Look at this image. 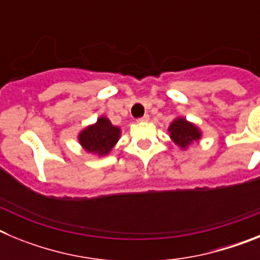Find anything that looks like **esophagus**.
<instances>
[{"label":"esophagus","instance_id":"1","mask_svg":"<svg viewBox=\"0 0 260 260\" xmlns=\"http://www.w3.org/2000/svg\"><path fill=\"white\" fill-rule=\"evenodd\" d=\"M138 121H139V122H147V121H150V116H148V114H144L143 117L138 118Z\"/></svg>","mask_w":260,"mask_h":260}]
</instances>
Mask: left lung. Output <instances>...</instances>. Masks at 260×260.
<instances>
[{"label": "left lung", "mask_w": 260, "mask_h": 260, "mask_svg": "<svg viewBox=\"0 0 260 260\" xmlns=\"http://www.w3.org/2000/svg\"><path fill=\"white\" fill-rule=\"evenodd\" d=\"M168 132L174 144L180 147L181 150H186L190 144L198 142L202 138L201 128L183 117L174 118L168 127Z\"/></svg>", "instance_id": "8db88e82"}]
</instances>
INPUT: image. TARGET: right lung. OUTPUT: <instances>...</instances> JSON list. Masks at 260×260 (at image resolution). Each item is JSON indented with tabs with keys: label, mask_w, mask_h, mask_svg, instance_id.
<instances>
[{
	"label": "right lung",
	"mask_w": 260,
	"mask_h": 260,
	"mask_svg": "<svg viewBox=\"0 0 260 260\" xmlns=\"http://www.w3.org/2000/svg\"><path fill=\"white\" fill-rule=\"evenodd\" d=\"M119 137L121 128L112 125L107 117L102 116L95 123L87 126L78 134V141L84 151L100 157L112 151Z\"/></svg>",
	"instance_id": "add662e5"
}]
</instances>
